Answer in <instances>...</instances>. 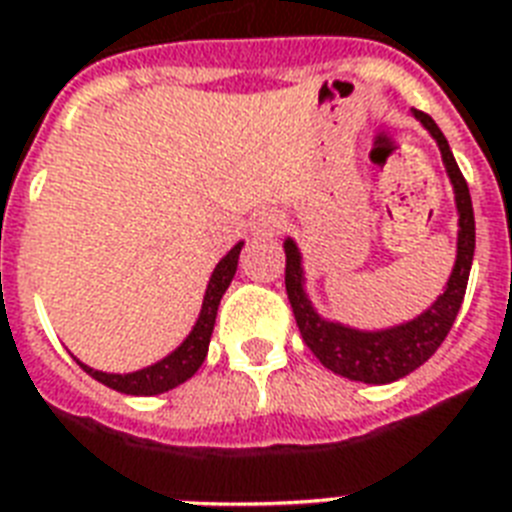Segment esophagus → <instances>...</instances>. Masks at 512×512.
<instances>
[{
	"label": "esophagus",
	"mask_w": 512,
	"mask_h": 512,
	"mask_svg": "<svg viewBox=\"0 0 512 512\" xmlns=\"http://www.w3.org/2000/svg\"><path fill=\"white\" fill-rule=\"evenodd\" d=\"M252 231L257 236H276L281 231V215H276V212H260L255 217V223H252Z\"/></svg>",
	"instance_id": "34e87169"
}]
</instances>
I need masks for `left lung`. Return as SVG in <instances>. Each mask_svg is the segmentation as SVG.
Listing matches in <instances>:
<instances>
[{
	"label": "left lung",
	"mask_w": 512,
	"mask_h": 512,
	"mask_svg": "<svg viewBox=\"0 0 512 512\" xmlns=\"http://www.w3.org/2000/svg\"><path fill=\"white\" fill-rule=\"evenodd\" d=\"M422 127L433 135V140L441 148L446 175L452 180L454 201H457V215H460V231H457V260H454L452 276L446 281L444 295L430 305L428 311L420 313L417 319L398 324L390 329H377V332H364V329L345 327L337 321L321 319L316 308L305 295V273L303 255L292 239L284 241L287 252V271H284V284H287V297L295 313L297 327L303 335L305 345L313 350V356L321 364L332 369L340 377L356 382H369V385H385L396 382L414 372L417 366L428 361L441 342L446 340L452 329L457 313H460L462 297L468 289L470 265H473V252H476V217H473V201L465 177L454 162V154L446 143L444 132L438 124L422 111H414Z\"/></svg>",
	"instance_id": "1"
}]
</instances>
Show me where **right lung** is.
Returning a JSON list of instances; mask_svg holds the SVG:
<instances>
[{
	"label": "right lung",
	"instance_id": "right-lung-1",
	"mask_svg": "<svg viewBox=\"0 0 512 512\" xmlns=\"http://www.w3.org/2000/svg\"><path fill=\"white\" fill-rule=\"evenodd\" d=\"M241 247H244V241H239V244L215 265V271L209 276L207 292H204V303H201L199 319L193 324L191 335L185 337V340L172 350L170 356H164L162 361H156V364L130 374L98 372V369L82 364L79 358H76V364L82 366L90 377H95V380L108 385V388L119 390V393H127V396H159V393H167V390L177 388L180 382L191 380L193 374H196V369H199V366L204 364V358H207L209 337H212V329H215L217 319V305L223 300L225 289H228L231 279L236 276Z\"/></svg>",
	"mask_w": 512,
	"mask_h": 512
}]
</instances>
